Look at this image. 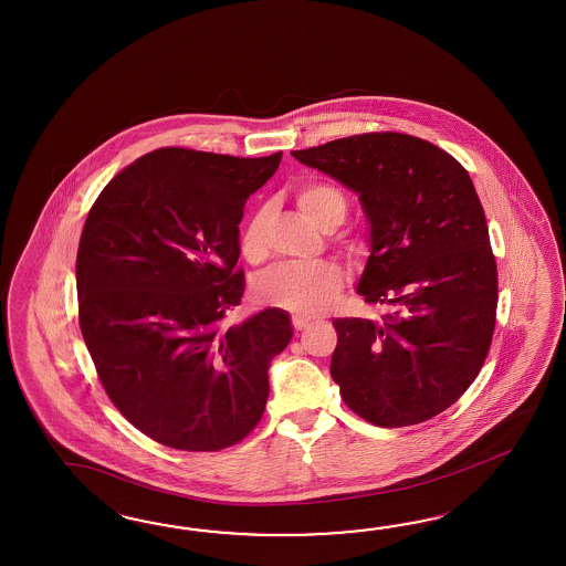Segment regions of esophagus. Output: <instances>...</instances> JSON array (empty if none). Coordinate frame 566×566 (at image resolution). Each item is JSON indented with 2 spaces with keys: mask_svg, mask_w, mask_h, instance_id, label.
Segmentation results:
<instances>
[{
  "mask_svg": "<svg viewBox=\"0 0 566 566\" xmlns=\"http://www.w3.org/2000/svg\"><path fill=\"white\" fill-rule=\"evenodd\" d=\"M292 325H294V329H296V332H303V329L308 327V322L303 319V317H296V315H294V317H292Z\"/></svg>",
  "mask_w": 566,
  "mask_h": 566,
  "instance_id": "esophagus-1",
  "label": "esophagus"
}]
</instances>
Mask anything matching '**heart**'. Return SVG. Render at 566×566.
Segmentation results:
<instances>
[{
  "label": "heart",
  "mask_w": 566,
  "mask_h": 566,
  "mask_svg": "<svg viewBox=\"0 0 566 566\" xmlns=\"http://www.w3.org/2000/svg\"><path fill=\"white\" fill-rule=\"evenodd\" d=\"M301 212L319 229L334 230L348 212L346 196L329 184H303L294 191ZM270 210L260 208L247 220L241 232V251L253 263L265 258V229ZM342 270L332 261L282 263L265 272L255 284L263 305L289 308L301 315H317L332 303L342 286Z\"/></svg>",
  "instance_id": "heart-1"
}]
</instances>
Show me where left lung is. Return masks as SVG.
<instances>
[{
    "label": "left lung",
    "mask_w": 566,
    "mask_h": 566,
    "mask_svg": "<svg viewBox=\"0 0 566 566\" xmlns=\"http://www.w3.org/2000/svg\"><path fill=\"white\" fill-rule=\"evenodd\" d=\"M292 156L358 196L368 222L356 292L381 322L334 319L332 379L352 412L382 428L447 410L474 382L496 322V263L468 170L396 132L334 139Z\"/></svg>",
    "instance_id": "left-lung-1"
}]
</instances>
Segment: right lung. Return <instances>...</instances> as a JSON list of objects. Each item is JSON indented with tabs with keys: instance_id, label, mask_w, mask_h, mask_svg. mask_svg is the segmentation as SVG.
<instances>
[{
	"instance_id": "right-lung-1",
	"label": "right lung",
	"mask_w": 566,
	"mask_h": 566,
	"mask_svg": "<svg viewBox=\"0 0 566 566\" xmlns=\"http://www.w3.org/2000/svg\"><path fill=\"white\" fill-rule=\"evenodd\" d=\"M280 160L160 148L115 175L86 218L80 329L111 401L156 443L218 451L263 416L291 315L222 319L243 298L244 201Z\"/></svg>"
}]
</instances>
